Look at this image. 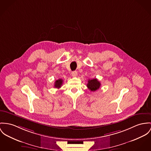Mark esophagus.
I'll return each instance as SVG.
<instances>
[{"label": "esophagus", "mask_w": 151, "mask_h": 151, "mask_svg": "<svg viewBox=\"0 0 151 151\" xmlns=\"http://www.w3.org/2000/svg\"><path fill=\"white\" fill-rule=\"evenodd\" d=\"M71 74H72V76L73 77H75V76H76L78 75V72L76 71H73Z\"/></svg>", "instance_id": "34e87169"}]
</instances>
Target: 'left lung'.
Returning <instances> with one entry per match:
<instances>
[{
  "label": "left lung",
  "instance_id": "left-lung-1",
  "mask_svg": "<svg viewBox=\"0 0 151 151\" xmlns=\"http://www.w3.org/2000/svg\"><path fill=\"white\" fill-rule=\"evenodd\" d=\"M101 85V83L96 79H93L91 80H88L87 86L90 91L94 92L100 88Z\"/></svg>",
  "mask_w": 151,
  "mask_h": 151
}]
</instances>
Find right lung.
I'll return each instance as SVG.
<instances>
[{"label": "right lung", "mask_w": 151, "mask_h": 151, "mask_svg": "<svg viewBox=\"0 0 151 151\" xmlns=\"http://www.w3.org/2000/svg\"><path fill=\"white\" fill-rule=\"evenodd\" d=\"M63 81L61 79H59L58 80L56 81L55 82L54 87H55V88H60L62 84H63Z\"/></svg>", "instance_id": "1"}]
</instances>
